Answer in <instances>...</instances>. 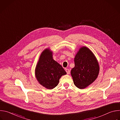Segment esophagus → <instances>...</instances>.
<instances>
[{"label": "esophagus", "mask_w": 120, "mask_h": 120, "mask_svg": "<svg viewBox=\"0 0 120 120\" xmlns=\"http://www.w3.org/2000/svg\"><path fill=\"white\" fill-rule=\"evenodd\" d=\"M65 71L66 72V73L67 75H69L70 74V70L67 69V68H66V69H65Z\"/></svg>", "instance_id": "34e87169"}]
</instances>
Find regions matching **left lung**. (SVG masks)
Segmentation results:
<instances>
[{"label": "left lung", "instance_id": "obj_1", "mask_svg": "<svg viewBox=\"0 0 120 120\" xmlns=\"http://www.w3.org/2000/svg\"><path fill=\"white\" fill-rule=\"evenodd\" d=\"M75 67L71 74L75 86L82 89L88 86L97 78L100 66L92 51L86 46L81 47L74 58Z\"/></svg>", "mask_w": 120, "mask_h": 120}]
</instances>
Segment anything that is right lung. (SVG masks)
I'll return each instance as SVG.
<instances>
[{
    "mask_svg": "<svg viewBox=\"0 0 120 120\" xmlns=\"http://www.w3.org/2000/svg\"><path fill=\"white\" fill-rule=\"evenodd\" d=\"M66 72L53 57V52L49 48L41 53L35 68V76L38 82L47 89L56 87L62 76Z\"/></svg>",
    "mask_w": 120,
    "mask_h": 120,
    "instance_id": "right-lung-1",
    "label": "right lung"
}]
</instances>
